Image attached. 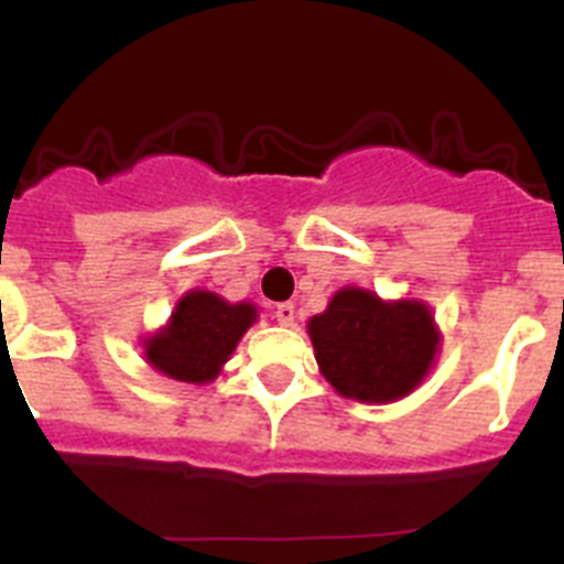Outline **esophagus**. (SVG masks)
Here are the masks:
<instances>
[{
    "label": "esophagus",
    "mask_w": 564,
    "mask_h": 564,
    "mask_svg": "<svg viewBox=\"0 0 564 564\" xmlns=\"http://www.w3.org/2000/svg\"><path fill=\"white\" fill-rule=\"evenodd\" d=\"M273 316H276V322L282 327H291L293 322H296V307H293L291 302H282V305H276Z\"/></svg>",
    "instance_id": "1"
}]
</instances>
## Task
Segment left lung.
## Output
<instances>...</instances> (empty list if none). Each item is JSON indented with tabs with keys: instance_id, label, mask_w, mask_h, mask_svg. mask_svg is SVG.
Here are the masks:
<instances>
[{
	"instance_id": "obj_1",
	"label": "left lung",
	"mask_w": 564,
	"mask_h": 564,
	"mask_svg": "<svg viewBox=\"0 0 564 564\" xmlns=\"http://www.w3.org/2000/svg\"><path fill=\"white\" fill-rule=\"evenodd\" d=\"M318 372L341 398L392 403L415 392L441 352V327L421 299H381L367 288L333 293L307 322Z\"/></svg>"
}]
</instances>
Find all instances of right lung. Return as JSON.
<instances>
[{
    "instance_id": "1",
    "label": "right lung",
    "mask_w": 564,
    "mask_h": 564,
    "mask_svg": "<svg viewBox=\"0 0 564 564\" xmlns=\"http://www.w3.org/2000/svg\"><path fill=\"white\" fill-rule=\"evenodd\" d=\"M253 322V302L231 305L212 291H188L177 299L166 325L141 338L143 358L172 381L212 383Z\"/></svg>"
}]
</instances>
